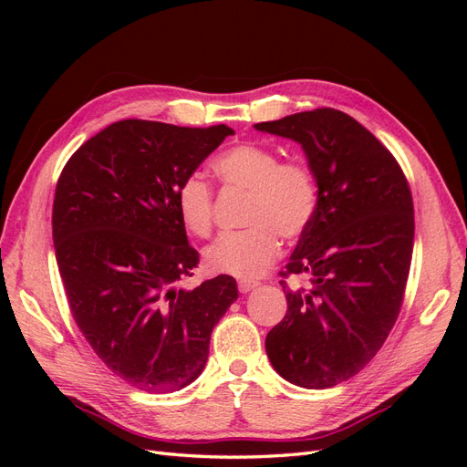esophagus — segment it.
<instances>
[{
    "label": "esophagus",
    "mask_w": 467,
    "mask_h": 467,
    "mask_svg": "<svg viewBox=\"0 0 467 467\" xmlns=\"http://www.w3.org/2000/svg\"><path fill=\"white\" fill-rule=\"evenodd\" d=\"M259 286V282H255V280H239L237 282V288H239V292L242 294H247V292H251L253 288H257Z\"/></svg>",
    "instance_id": "esophagus-1"
}]
</instances>
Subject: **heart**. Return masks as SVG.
<instances>
[{
    "instance_id": "b5f03b06",
    "label": "heart",
    "mask_w": 467,
    "mask_h": 467,
    "mask_svg": "<svg viewBox=\"0 0 467 467\" xmlns=\"http://www.w3.org/2000/svg\"><path fill=\"white\" fill-rule=\"evenodd\" d=\"M212 169L225 189L247 191V230L225 232L206 253L212 273L242 280L257 278L280 255V237H302L319 208V185L304 160H280V153L261 144L242 142L222 151ZM177 210L185 228L204 237L214 223V191L196 173L177 187Z\"/></svg>"
}]
</instances>
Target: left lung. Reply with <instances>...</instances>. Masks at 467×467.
Wrapping results in <instances>:
<instances>
[{
	"label": "left lung",
	"mask_w": 467,
	"mask_h": 467,
	"mask_svg": "<svg viewBox=\"0 0 467 467\" xmlns=\"http://www.w3.org/2000/svg\"><path fill=\"white\" fill-rule=\"evenodd\" d=\"M261 132L302 144L319 185V208L282 276L309 278L286 294L288 309L268 331L275 370L307 389L358 374L400 316L413 255L411 189L398 160L347 112L316 109Z\"/></svg>",
	"instance_id": "1"
}]
</instances>
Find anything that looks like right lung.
I'll return each instance as SVG.
<instances>
[{
  "instance_id": "obj_1",
  "label": "right lung",
  "mask_w": 467,
  "mask_h": 467,
  "mask_svg": "<svg viewBox=\"0 0 467 467\" xmlns=\"http://www.w3.org/2000/svg\"><path fill=\"white\" fill-rule=\"evenodd\" d=\"M232 134L225 124L112 122L56 185L52 239L69 309L95 355L138 389L177 391L199 378L212 329L237 300L228 275L175 288L199 265L177 187Z\"/></svg>"
}]
</instances>
